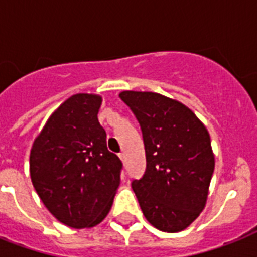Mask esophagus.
<instances>
[{
  "label": "esophagus",
  "instance_id": "34e87169",
  "mask_svg": "<svg viewBox=\"0 0 257 257\" xmlns=\"http://www.w3.org/2000/svg\"><path fill=\"white\" fill-rule=\"evenodd\" d=\"M118 156H120L121 161H122V163H125V155H124V153H120V155H118Z\"/></svg>",
  "mask_w": 257,
  "mask_h": 257
}]
</instances>
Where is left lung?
Masks as SVG:
<instances>
[{"mask_svg": "<svg viewBox=\"0 0 257 257\" xmlns=\"http://www.w3.org/2000/svg\"><path fill=\"white\" fill-rule=\"evenodd\" d=\"M139 121L147 167L133 180L145 219L163 232L185 229L207 201L215 157L211 137L196 114L179 101L152 92L118 96Z\"/></svg>", "mask_w": 257, "mask_h": 257, "instance_id": "left-lung-1", "label": "left lung"}]
</instances>
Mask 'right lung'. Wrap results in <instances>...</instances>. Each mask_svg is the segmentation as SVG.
I'll return each instance as SVG.
<instances>
[{
    "mask_svg": "<svg viewBox=\"0 0 257 257\" xmlns=\"http://www.w3.org/2000/svg\"><path fill=\"white\" fill-rule=\"evenodd\" d=\"M101 97L78 93L49 117L30 152V177L48 211L72 228L101 223L120 185L122 163L97 118Z\"/></svg>",
    "mask_w": 257,
    "mask_h": 257,
    "instance_id": "right-lung-1",
    "label": "right lung"
}]
</instances>
